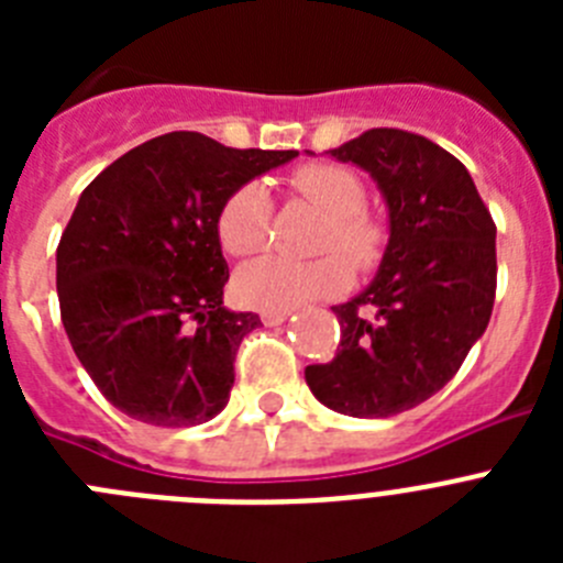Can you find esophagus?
Masks as SVG:
<instances>
[{"label":"esophagus","instance_id":"obj_1","mask_svg":"<svg viewBox=\"0 0 563 563\" xmlns=\"http://www.w3.org/2000/svg\"><path fill=\"white\" fill-rule=\"evenodd\" d=\"M287 318H290V312H262V324L278 327V324H285Z\"/></svg>","mask_w":563,"mask_h":563}]
</instances>
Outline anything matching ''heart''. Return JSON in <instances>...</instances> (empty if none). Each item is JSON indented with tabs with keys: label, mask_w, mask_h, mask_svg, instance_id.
<instances>
[{
	"label": "heart",
	"mask_w": 563,
	"mask_h": 563,
	"mask_svg": "<svg viewBox=\"0 0 563 563\" xmlns=\"http://www.w3.org/2000/svg\"><path fill=\"white\" fill-rule=\"evenodd\" d=\"M301 200L327 217L312 262L258 258L233 278V292L245 307L262 312H290L310 301L350 290L352 266L375 271L389 251V225L366 208V186L352 168L338 163H307L290 177ZM273 231V200L262 183H242L217 213V236L231 256L265 251Z\"/></svg>",
	"instance_id": "1"
}]
</instances>
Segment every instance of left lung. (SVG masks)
<instances>
[{"label": "left lung", "mask_w": 563, "mask_h": 563, "mask_svg": "<svg viewBox=\"0 0 563 563\" xmlns=\"http://www.w3.org/2000/svg\"><path fill=\"white\" fill-rule=\"evenodd\" d=\"M375 177L389 206V251L361 296L332 307L341 343L305 377L327 409L391 417L460 372L496 298V225L467 168L406 129H369L330 148Z\"/></svg>", "instance_id": "obj_1"}]
</instances>
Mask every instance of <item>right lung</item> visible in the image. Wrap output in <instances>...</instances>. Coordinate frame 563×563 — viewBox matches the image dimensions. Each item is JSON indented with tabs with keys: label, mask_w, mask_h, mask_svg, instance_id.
I'll return each instance as SVG.
<instances>
[{
	"label": "right lung",
	"mask_w": 563,
	"mask_h": 563,
	"mask_svg": "<svg viewBox=\"0 0 563 563\" xmlns=\"http://www.w3.org/2000/svg\"><path fill=\"white\" fill-rule=\"evenodd\" d=\"M296 154L168 132L84 188L56 251L58 307L78 361L114 409L161 429L225 409L239 343L262 321L222 307L217 213L242 183Z\"/></svg>",
	"instance_id": "1"
}]
</instances>
